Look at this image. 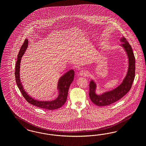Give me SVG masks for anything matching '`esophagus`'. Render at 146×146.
I'll return each mask as SVG.
<instances>
[{
	"instance_id": "obj_1",
	"label": "esophagus",
	"mask_w": 146,
	"mask_h": 146,
	"mask_svg": "<svg viewBox=\"0 0 146 146\" xmlns=\"http://www.w3.org/2000/svg\"><path fill=\"white\" fill-rule=\"evenodd\" d=\"M79 75L81 76H85L87 75V72L84 70H82L80 72Z\"/></svg>"
}]
</instances>
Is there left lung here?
<instances>
[{"label":"left lung","instance_id":"8db88e82","mask_svg":"<svg viewBox=\"0 0 146 146\" xmlns=\"http://www.w3.org/2000/svg\"><path fill=\"white\" fill-rule=\"evenodd\" d=\"M122 43L120 45L126 53L128 58V68L122 82L115 88L106 91L102 94L96 93L97 84L91 79L89 83V97L90 100L98 106H106L118 101L128 93L132 87L135 77V61L131 45L124 36L120 39Z\"/></svg>","mask_w":146,"mask_h":146}]
</instances>
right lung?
Listing matches in <instances>:
<instances>
[{
    "mask_svg": "<svg viewBox=\"0 0 146 146\" xmlns=\"http://www.w3.org/2000/svg\"><path fill=\"white\" fill-rule=\"evenodd\" d=\"M28 46V40L26 39L24 41L23 44L20 50L17 58V62L15 65V80L18 86V88L20 89L23 96L26 99L27 102L31 103L32 105L39 107L42 109H45L50 110H55L61 108L66 101L67 97L68 95V91L70 86L72 82L73 81L74 76V71L73 70L67 72L60 78L58 82L57 89L59 92V95L58 97L54 100L51 101H39L35 100L31 97L25 91L23 88L20 79V62L22 57V56L26 52Z\"/></svg>",
    "mask_w": 146,
    "mask_h": 146,
    "instance_id": "right-lung-1",
    "label": "right lung"
}]
</instances>
